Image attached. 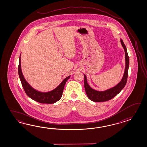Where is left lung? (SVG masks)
Wrapping results in <instances>:
<instances>
[{
	"instance_id": "1",
	"label": "left lung",
	"mask_w": 147,
	"mask_h": 147,
	"mask_svg": "<svg viewBox=\"0 0 147 147\" xmlns=\"http://www.w3.org/2000/svg\"><path fill=\"white\" fill-rule=\"evenodd\" d=\"M120 42L125 53V69L122 79L115 86L104 91H98L91 87L88 84L86 76L84 75V86L86 93L88 98L94 102H103L113 99L125 87L128 78V69L129 66V58L128 56L127 48L122 39H120Z\"/></svg>"
}]
</instances>
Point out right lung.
Here are the masks:
<instances>
[{
    "label": "right lung",
    "mask_w": 147,
    "mask_h": 147,
    "mask_svg": "<svg viewBox=\"0 0 147 147\" xmlns=\"http://www.w3.org/2000/svg\"><path fill=\"white\" fill-rule=\"evenodd\" d=\"M20 55L19 57L18 74L23 88L28 97H30L32 100L41 103L52 104L59 101L62 97L63 88L66 84V82L70 77V76L65 78L56 88L52 90L47 92H42L37 90L34 88L32 87L24 78L21 68Z\"/></svg>",
    "instance_id": "right-lung-1"
}]
</instances>
